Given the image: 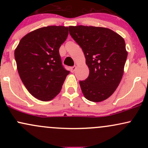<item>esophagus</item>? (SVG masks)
I'll return each instance as SVG.
<instances>
[{
  "label": "esophagus",
  "instance_id": "obj_1",
  "mask_svg": "<svg viewBox=\"0 0 148 148\" xmlns=\"http://www.w3.org/2000/svg\"><path fill=\"white\" fill-rule=\"evenodd\" d=\"M76 66H74V67H70V71H71V72L74 73V72H75V71H76Z\"/></svg>",
  "mask_w": 148,
  "mask_h": 148
}]
</instances>
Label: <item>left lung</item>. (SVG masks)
<instances>
[{"label": "left lung", "mask_w": 148, "mask_h": 148, "mask_svg": "<svg viewBox=\"0 0 148 148\" xmlns=\"http://www.w3.org/2000/svg\"><path fill=\"white\" fill-rule=\"evenodd\" d=\"M69 31L82 49L90 70L87 79L79 82L84 97L94 102L108 99L123 78L127 58L125 40L103 27L69 26Z\"/></svg>", "instance_id": "obj_1"}]
</instances>
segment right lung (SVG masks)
<instances>
[{"label": "right lung", "instance_id": "obj_1", "mask_svg": "<svg viewBox=\"0 0 148 148\" xmlns=\"http://www.w3.org/2000/svg\"><path fill=\"white\" fill-rule=\"evenodd\" d=\"M68 27L49 25L22 37L14 51L22 82L33 97L47 101L59 94L69 74L62 65L59 49L68 36Z\"/></svg>", "mask_w": 148, "mask_h": 148}]
</instances>
